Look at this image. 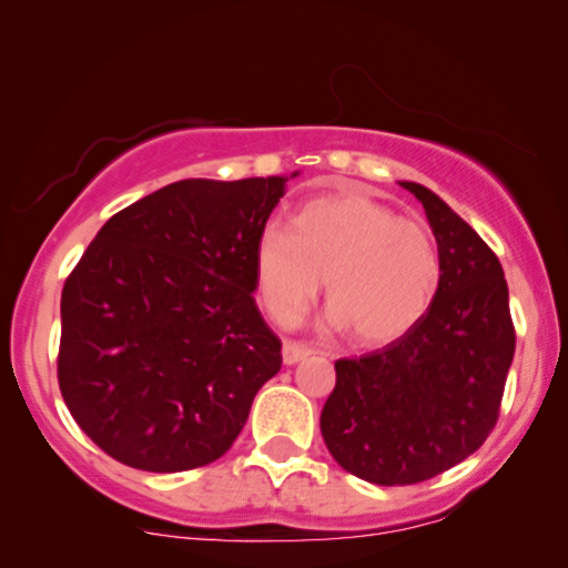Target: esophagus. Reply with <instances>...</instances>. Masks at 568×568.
Wrapping results in <instances>:
<instances>
[{
    "label": "esophagus",
    "instance_id": "esophagus-1",
    "mask_svg": "<svg viewBox=\"0 0 568 568\" xmlns=\"http://www.w3.org/2000/svg\"><path fill=\"white\" fill-rule=\"evenodd\" d=\"M310 354H313V348L305 346V344H297V341H284V346H282V356H284L286 367H292V364L302 362Z\"/></svg>",
    "mask_w": 568,
    "mask_h": 568
}]
</instances>
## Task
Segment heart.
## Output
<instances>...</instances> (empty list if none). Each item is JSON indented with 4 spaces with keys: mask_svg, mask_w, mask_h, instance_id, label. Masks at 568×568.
I'll return each instance as SVG.
<instances>
[{
    "mask_svg": "<svg viewBox=\"0 0 568 568\" xmlns=\"http://www.w3.org/2000/svg\"><path fill=\"white\" fill-rule=\"evenodd\" d=\"M325 323L359 346H385L426 315L442 282L434 235L362 191L310 199L290 227L266 222L253 243L261 307L292 323L323 286Z\"/></svg>",
    "mask_w": 568,
    "mask_h": 568,
    "instance_id": "1",
    "label": "heart"
}]
</instances>
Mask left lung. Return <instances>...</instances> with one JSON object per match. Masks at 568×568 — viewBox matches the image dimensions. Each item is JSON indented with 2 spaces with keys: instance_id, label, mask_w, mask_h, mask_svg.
<instances>
[{
  "instance_id": "8db88e82",
  "label": "left lung",
  "mask_w": 568,
  "mask_h": 568,
  "mask_svg": "<svg viewBox=\"0 0 568 568\" xmlns=\"http://www.w3.org/2000/svg\"><path fill=\"white\" fill-rule=\"evenodd\" d=\"M422 201L442 282L426 315L383 352L336 362L321 432L341 468L377 486H408L455 468L499 418L515 325L499 258L437 193Z\"/></svg>"
}]
</instances>
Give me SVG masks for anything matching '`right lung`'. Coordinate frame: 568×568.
Wrapping results in <instances>:
<instances>
[{
	"label": "right lung",
	"mask_w": 568,
	"mask_h": 568,
	"mask_svg": "<svg viewBox=\"0 0 568 568\" xmlns=\"http://www.w3.org/2000/svg\"><path fill=\"white\" fill-rule=\"evenodd\" d=\"M290 178L170 183L111 216L67 278L59 387L119 463L220 460L282 369L253 297V243Z\"/></svg>",
	"instance_id": "1"
}]
</instances>
